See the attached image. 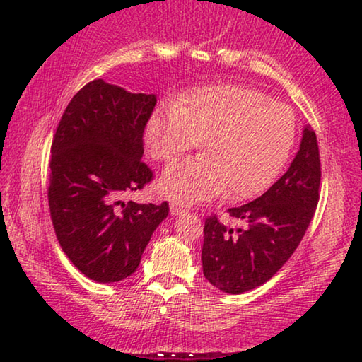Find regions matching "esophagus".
<instances>
[{
    "mask_svg": "<svg viewBox=\"0 0 362 362\" xmlns=\"http://www.w3.org/2000/svg\"><path fill=\"white\" fill-rule=\"evenodd\" d=\"M182 212H185V207L180 204H175V203L170 204V214H173V216H179V214H182Z\"/></svg>",
    "mask_w": 362,
    "mask_h": 362,
    "instance_id": "1",
    "label": "esophagus"
}]
</instances>
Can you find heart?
Here are the masks:
<instances>
[{
  "label": "heart",
  "instance_id": "obj_1",
  "mask_svg": "<svg viewBox=\"0 0 362 362\" xmlns=\"http://www.w3.org/2000/svg\"><path fill=\"white\" fill-rule=\"evenodd\" d=\"M296 116L283 102L240 84L203 86L177 105L153 110L145 127L150 155L175 161L203 140V155L170 164L159 189L182 204L225 192L231 201L262 193L284 166L296 140Z\"/></svg>",
  "mask_w": 362,
  "mask_h": 362
}]
</instances>
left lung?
I'll return each mask as SVG.
<instances>
[{
  "instance_id": "obj_1",
  "label": "left lung",
  "mask_w": 362,
  "mask_h": 362,
  "mask_svg": "<svg viewBox=\"0 0 362 362\" xmlns=\"http://www.w3.org/2000/svg\"><path fill=\"white\" fill-rule=\"evenodd\" d=\"M321 159L313 129L305 127L291 168L260 198L230 207L243 226L228 228L216 214L206 217L201 260L206 279L226 293L267 283L291 259L320 201Z\"/></svg>"
}]
</instances>
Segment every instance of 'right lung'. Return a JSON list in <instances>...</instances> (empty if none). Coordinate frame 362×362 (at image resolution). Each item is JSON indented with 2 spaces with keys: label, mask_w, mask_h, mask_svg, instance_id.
Returning <instances> with one entry per match:
<instances>
[{
  "label": "right lung",
  "mask_w": 362,
  "mask_h": 362,
  "mask_svg": "<svg viewBox=\"0 0 362 362\" xmlns=\"http://www.w3.org/2000/svg\"><path fill=\"white\" fill-rule=\"evenodd\" d=\"M155 105L153 94L94 79L70 100L54 134L47 185L54 231L73 265L97 283L131 276L169 214L168 201H121L153 180L140 158Z\"/></svg>",
  "instance_id": "right-lung-1"
}]
</instances>
